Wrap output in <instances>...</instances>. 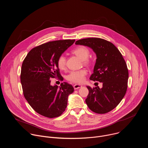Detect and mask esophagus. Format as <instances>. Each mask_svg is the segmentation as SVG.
I'll list each match as a JSON object with an SVG mask.
<instances>
[{
	"label": "esophagus",
	"mask_w": 148,
	"mask_h": 148,
	"mask_svg": "<svg viewBox=\"0 0 148 148\" xmlns=\"http://www.w3.org/2000/svg\"><path fill=\"white\" fill-rule=\"evenodd\" d=\"M81 87H82V86L79 85V84H75V85H74V90H77Z\"/></svg>",
	"instance_id": "obj_1"
}]
</instances>
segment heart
<instances>
[{
	"label": "heart",
	"instance_id": "heart-1",
	"mask_svg": "<svg viewBox=\"0 0 148 148\" xmlns=\"http://www.w3.org/2000/svg\"><path fill=\"white\" fill-rule=\"evenodd\" d=\"M72 53L79 57L82 60L84 64L89 65L91 63V60L89 59L90 55V50L86 46H80L72 50ZM57 64L60 70H65L66 68V58L64 55L61 54L58 56L57 60ZM87 74V71L86 69H81L77 71H71L67 76L69 81L76 84L82 83L85 77Z\"/></svg>",
	"mask_w": 148,
	"mask_h": 148
}]
</instances>
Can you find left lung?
Wrapping results in <instances>:
<instances>
[{
  "label": "left lung",
  "instance_id": "left-lung-1",
  "mask_svg": "<svg viewBox=\"0 0 148 148\" xmlns=\"http://www.w3.org/2000/svg\"><path fill=\"white\" fill-rule=\"evenodd\" d=\"M75 45L91 48L97 55L94 73L90 79L102 82V87L87 86L86 99L88 108L97 114L107 113L114 109L124 97L129 77L126 62L119 50L110 41L91 37L77 40Z\"/></svg>",
  "mask_w": 148,
  "mask_h": 148
}]
</instances>
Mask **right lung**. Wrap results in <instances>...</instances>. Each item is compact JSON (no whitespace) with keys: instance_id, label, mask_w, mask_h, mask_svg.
<instances>
[{"instance_id":"right-lung-1","label":"right lung","mask_w":148,"mask_h":148,"mask_svg":"<svg viewBox=\"0 0 148 148\" xmlns=\"http://www.w3.org/2000/svg\"><path fill=\"white\" fill-rule=\"evenodd\" d=\"M75 41L63 40L49 41L32 49L22 63L20 74L25 98L38 114L53 118L66 110L68 96L74 92L70 84L60 87L50 85L51 78H63L59 72L57 60Z\"/></svg>"}]
</instances>
